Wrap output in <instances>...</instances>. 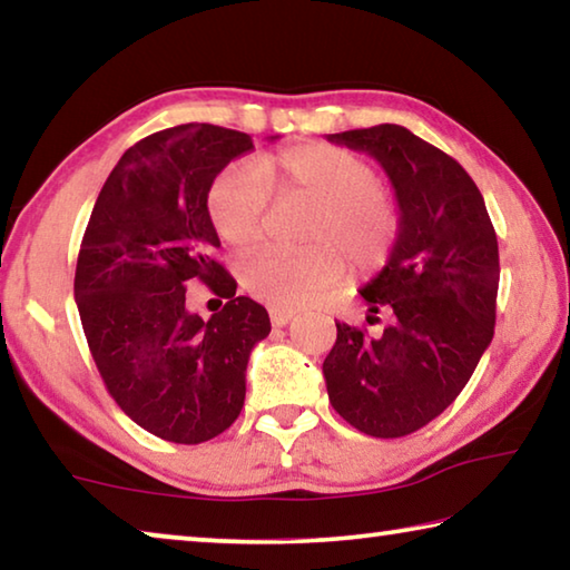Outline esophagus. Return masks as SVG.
I'll return each mask as SVG.
<instances>
[{"label": "esophagus", "mask_w": 570, "mask_h": 570, "mask_svg": "<svg viewBox=\"0 0 570 570\" xmlns=\"http://www.w3.org/2000/svg\"><path fill=\"white\" fill-rule=\"evenodd\" d=\"M268 316H272V324L274 326H286L288 322L294 320V312H288V308H272V312H268Z\"/></svg>", "instance_id": "34e87169"}]
</instances>
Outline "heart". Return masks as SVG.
Instances as JSON below:
<instances>
[{"instance_id": "obj_1", "label": "heart", "mask_w": 570, "mask_h": 570, "mask_svg": "<svg viewBox=\"0 0 570 570\" xmlns=\"http://www.w3.org/2000/svg\"><path fill=\"white\" fill-rule=\"evenodd\" d=\"M272 193L278 200H312L296 250H258L240 266V284L274 308H302L344 278L387 264L400 234V216L384 183L364 158L326 146L296 142L264 153L256 166L230 163L210 183L206 208L218 236L234 248L264 238Z\"/></svg>"}]
</instances>
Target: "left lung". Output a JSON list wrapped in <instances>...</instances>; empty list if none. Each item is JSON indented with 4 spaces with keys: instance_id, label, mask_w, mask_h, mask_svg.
<instances>
[{
    "instance_id": "1",
    "label": "left lung",
    "mask_w": 570,
    "mask_h": 570,
    "mask_svg": "<svg viewBox=\"0 0 570 570\" xmlns=\"http://www.w3.org/2000/svg\"><path fill=\"white\" fill-rule=\"evenodd\" d=\"M380 163L400 208V234L382 272L362 288L374 340L336 324L324 360L332 407L364 435L404 438L445 412L493 342L498 238L465 168L402 125L326 135Z\"/></svg>"
}]
</instances>
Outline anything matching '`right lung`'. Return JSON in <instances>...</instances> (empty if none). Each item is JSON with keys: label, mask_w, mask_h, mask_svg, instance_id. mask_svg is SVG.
I'll return each mask as SVG.
<instances>
[{"label": "right lung", "mask_w": 570, "mask_h": 570, "mask_svg": "<svg viewBox=\"0 0 570 570\" xmlns=\"http://www.w3.org/2000/svg\"><path fill=\"white\" fill-rule=\"evenodd\" d=\"M248 150L250 135L208 122L135 142L105 180L77 256L75 302L105 387L132 422L178 445L234 424L250 350L272 332L266 308L236 296L216 262L206 208L210 183ZM193 277L229 298L210 321L187 312Z\"/></svg>", "instance_id": "add662e5"}]
</instances>
